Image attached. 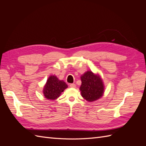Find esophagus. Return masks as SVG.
Returning a JSON list of instances; mask_svg holds the SVG:
<instances>
[{
  "label": "esophagus",
  "mask_w": 146,
  "mask_h": 146,
  "mask_svg": "<svg viewBox=\"0 0 146 146\" xmlns=\"http://www.w3.org/2000/svg\"><path fill=\"white\" fill-rule=\"evenodd\" d=\"M69 86H70V88H75L76 87V85H75L74 83H71V84H70Z\"/></svg>",
  "instance_id": "obj_1"
}]
</instances>
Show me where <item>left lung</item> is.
Returning <instances> with one entry per match:
<instances>
[{
    "label": "left lung",
    "instance_id": "obj_1",
    "mask_svg": "<svg viewBox=\"0 0 146 146\" xmlns=\"http://www.w3.org/2000/svg\"><path fill=\"white\" fill-rule=\"evenodd\" d=\"M82 85L80 87L83 98L88 102L98 100L103 96L104 85L99 74H95L91 70L84 73L80 77Z\"/></svg>",
    "mask_w": 146,
    "mask_h": 146
}]
</instances>
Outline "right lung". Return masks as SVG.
<instances>
[{
    "instance_id": "add662e5",
    "label": "right lung",
    "mask_w": 146,
    "mask_h": 146,
    "mask_svg": "<svg viewBox=\"0 0 146 146\" xmlns=\"http://www.w3.org/2000/svg\"><path fill=\"white\" fill-rule=\"evenodd\" d=\"M67 88V84L63 80H60L55 76H50L44 86L43 94L47 99L55 100Z\"/></svg>"
}]
</instances>
